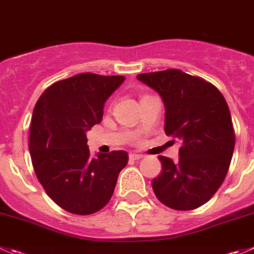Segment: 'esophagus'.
<instances>
[{"mask_svg":"<svg viewBox=\"0 0 254 254\" xmlns=\"http://www.w3.org/2000/svg\"><path fill=\"white\" fill-rule=\"evenodd\" d=\"M142 154L139 153H134V152H132V153H129V159H132V161H138V159L142 158Z\"/></svg>","mask_w":254,"mask_h":254,"instance_id":"obj_1","label":"esophagus"}]
</instances>
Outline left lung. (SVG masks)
I'll list each match as a JSON object with an SVG mask.
<instances>
[{"label":"left lung","mask_w":254,"mask_h":254,"mask_svg":"<svg viewBox=\"0 0 254 254\" xmlns=\"http://www.w3.org/2000/svg\"><path fill=\"white\" fill-rule=\"evenodd\" d=\"M161 96L165 132L182 141L177 162L159 156L163 170L152 181L159 201L177 211H190L208 202L226 178L234 149L233 126L218 89L181 69L137 76Z\"/></svg>","instance_id":"8db88e82"}]
</instances>
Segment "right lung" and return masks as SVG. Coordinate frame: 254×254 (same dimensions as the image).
Here are the masks:
<instances>
[{
	"label": "right lung",
	"mask_w": 254,
	"mask_h": 254,
	"mask_svg": "<svg viewBox=\"0 0 254 254\" xmlns=\"http://www.w3.org/2000/svg\"><path fill=\"white\" fill-rule=\"evenodd\" d=\"M125 76L81 73L51 84L32 113L30 148L36 176L64 211L92 214L110 202L126 151L89 157L86 132L100 123L106 101Z\"/></svg>",
	"instance_id": "obj_1"
}]
</instances>
